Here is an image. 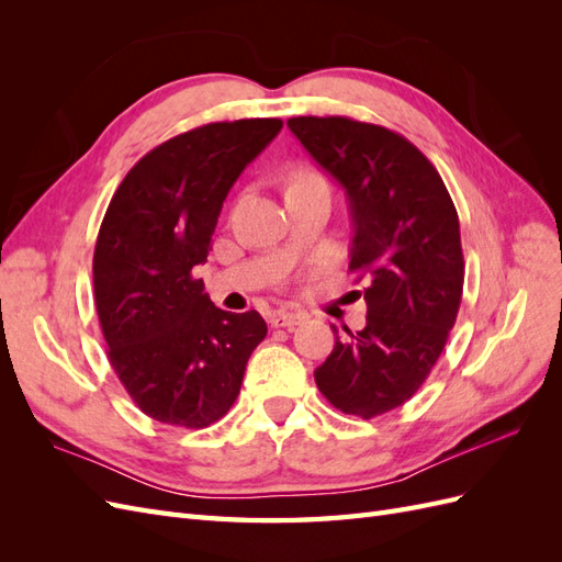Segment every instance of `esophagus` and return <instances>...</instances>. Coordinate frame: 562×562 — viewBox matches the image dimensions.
Instances as JSON below:
<instances>
[{
  "mask_svg": "<svg viewBox=\"0 0 562 562\" xmlns=\"http://www.w3.org/2000/svg\"><path fill=\"white\" fill-rule=\"evenodd\" d=\"M304 321H307V314L302 312H274L269 316L271 328H295L302 326Z\"/></svg>",
  "mask_w": 562,
  "mask_h": 562,
  "instance_id": "obj_1",
  "label": "esophagus"
}]
</instances>
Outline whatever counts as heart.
<instances>
[{
  "instance_id": "heart-1",
  "label": "heart",
  "mask_w": 562,
  "mask_h": 562,
  "mask_svg": "<svg viewBox=\"0 0 562 562\" xmlns=\"http://www.w3.org/2000/svg\"><path fill=\"white\" fill-rule=\"evenodd\" d=\"M307 180H318V176H314V173H310V171H297V173L293 176V182H291V184H295V182H307Z\"/></svg>"
}]
</instances>
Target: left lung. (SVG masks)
<instances>
[{
  "mask_svg": "<svg viewBox=\"0 0 562 562\" xmlns=\"http://www.w3.org/2000/svg\"><path fill=\"white\" fill-rule=\"evenodd\" d=\"M288 128L342 184L349 269L368 283L366 328L339 339L333 326L314 380L337 411L378 417L415 396L454 326L464 288L454 203L434 164L394 131L349 116H293Z\"/></svg>",
  "mask_w": 562,
  "mask_h": 562,
  "instance_id": "8db88e82",
  "label": "left lung"
}]
</instances>
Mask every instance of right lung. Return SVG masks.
Listing matches in <instances>:
<instances>
[{"instance_id":"add662e5","label":"right lung","mask_w":562,"mask_h":562,"mask_svg":"<svg viewBox=\"0 0 562 562\" xmlns=\"http://www.w3.org/2000/svg\"><path fill=\"white\" fill-rule=\"evenodd\" d=\"M281 126L239 119L180 133L110 201L93 252L95 310L119 382L151 419L203 429L227 415L267 335L255 310H217L192 269L209 258L232 184Z\"/></svg>"}]
</instances>
